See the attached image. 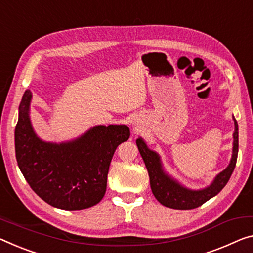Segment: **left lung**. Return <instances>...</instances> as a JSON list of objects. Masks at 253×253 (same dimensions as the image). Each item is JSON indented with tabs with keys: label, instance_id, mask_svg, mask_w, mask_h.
Wrapping results in <instances>:
<instances>
[{
	"label": "left lung",
	"instance_id": "obj_1",
	"mask_svg": "<svg viewBox=\"0 0 253 253\" xmlns=\"http://www.w3.org/2000/svg\"><path fill=\"white\" fill-rule=\"evenodd\" d=\"M234 142H233V155L230 165L223 172L216 176L212 184L204 190L192 191L181 186L180 184L172 180L169 176L163 172L162 164L159 161V156L155 151L148 149V147L141 138L137 140V146L145 162L147 170L149 174L150 188L154 196L162 205L166 207L174 209H193L204 205L206 201L211 199L217 193H219L232 175L235 169L236 159L239 153V126L238 122L234 119Z\"/></svg>",
	"mask_w": 253,
	"mask_h": 253
}]
</instances>
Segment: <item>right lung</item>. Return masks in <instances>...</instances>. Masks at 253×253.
<instances>
[{"mask_svg":"<svg viewBox=\"0 0 253 253\" xmlns=\"http://www.w3.org/2000/svg\"><path fill=\"white\" fill-rule=\"evenodd\" d=\"M30 99L32 92L27 90L14 131L15 157L30 188L45 203L64 211L98 204L106 192L112 157L116 147L129 139V127L98 126L75 141L44 142L30 124Z\"/></svg>","mask_w":253,"mask_h":253,"instance_id":"obj_1","label":"right lung"}]
</instances>
